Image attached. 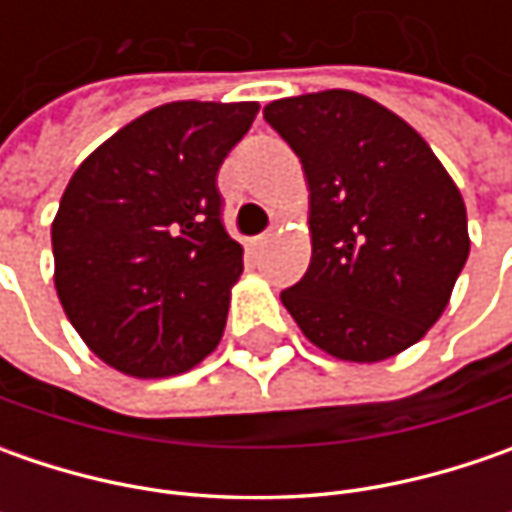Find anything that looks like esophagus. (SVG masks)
<instances>
[{
    "instance_id": "obj_1",
    "label": "esophagus",
    "mask_w": 512,
    "mask_h": 512,
    "mask_svg": "<svg viewBox=\"0 0 512 512\" xmlns=\"http://www.w3.org/2000/svg\"><path fill=\"white\" fill-rule=\"evenodd\" d=\"M273 236H276V227H270V230H265V233H262V236H259L256 242H253V245H256V247H265L267 242L273 239Z\"/></svg>"
}]
</instances>
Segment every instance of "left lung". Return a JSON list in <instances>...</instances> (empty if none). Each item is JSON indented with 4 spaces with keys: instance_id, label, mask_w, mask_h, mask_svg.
<instances>
[{
    "instance_id": "8db88e82",
    "label": "left lung",
    "mask_w": 512,
    "mask_h": 512,
    "mask_svg": "<svg viewBox=\"0 0 512 512\" xmlns=\"http://www.w3.org/2000/svg\"><path fill=\"white\" fill-rule=\"evenodd\" d=\"M265 119L310 190V265L282 305L319 350L373 364L439 322L470 236L456 182L416 130L370 96L276 99Z\"/></svg>"
}]
</instances>
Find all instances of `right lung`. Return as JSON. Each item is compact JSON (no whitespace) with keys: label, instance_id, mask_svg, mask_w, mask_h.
<instances>
[{"label":"right lung","instance_id":"add662e5","mask_svg":"<svg viewBox=\"0 0 512 512\" xmlns=\"http://www.w3.org/2000/svg\"><path fill=\"white\" fill-rule=\"evenodd\" d=\"M259 102H168L116 130L70 176L50 225L53 285L102 362L133 379L185 373L216 350L242 245L216 173Z\"/></svg>","mask_w":512,"mask_h":512}]
</instances>
